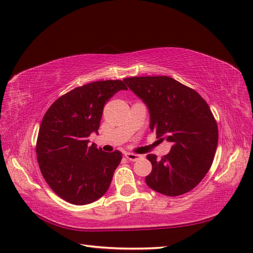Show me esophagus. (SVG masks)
Segmentation results:
<instances>
[{
    "label": "esophagus",
    "instance_id": "esophagus-1",
    "mask_svg": "<svg viewBox=\"0 0 253 253\" xmlns=\"http://www.w3.org/2000/svg\"><path fill=\"white\" fill-rule=\"evenodd\" d=\"M125 157L129 161H131V162H136V161H138L139 159L142 158V155L136 154V153H126Z\"/></svg>",
    "mask_w": 253,
    "mask_h": 253
}]
</instances>
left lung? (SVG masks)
Instances as JSON below:
<instances>
[{
    "instance_id": "1",
    "label": "left lung",
    "mask_w": 253,
    "mask_h": 253,
    "mask_svg": "<svg viewBox=\"0 0 253 253\" xmlns=\"http://www.w3.org/2000/svg\"><path fill=\"white\" fill-rule=\"evenodd\" d=\"M133 93L148 106L150 129L161 141L171 143L159 160L149 154L152 170L147 185L165 196L192 190L211 168L218 129L208 103L195 90L168 76L125 78Z\"/></svg>"
}]
</instances>
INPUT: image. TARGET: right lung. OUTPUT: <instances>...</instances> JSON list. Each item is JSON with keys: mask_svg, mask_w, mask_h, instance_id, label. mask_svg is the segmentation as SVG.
<instances>
[{"mask_svg": "<svg viewBox=\"0 0 253 253\" xmlns=\"http://www.w3.org/2000/svg\"><path fill=\"white\" fill-rule=\"evenodd\" d=\"M120 90L122 80H102L77 87L60 96L42 118L37 140V159L47 185L64 200L84 206L109 189L122 153H107L89 146L98 133L103 107Z\"/></svg>", "mask_w": 253, "mask_h": 253, "instance_id": "right-lung-1", "label": "right lung"}]
</instances>
